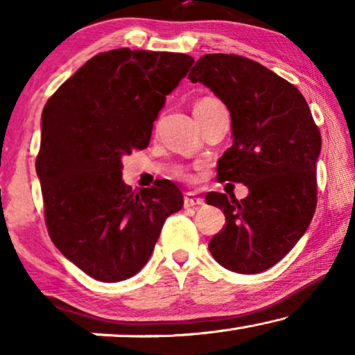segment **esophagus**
<instances>
[{
	"label": "esophagus",
	"instance_id": "1",
	"mask_svg": "<svg viewBox=\"0 0 355 355\" xmlns=\"http://www.w3.org/2000/svg\"><path fill=\"white\" fill-rule=\"evenodd\" d=\"M205 203L202 197H197L196 193H187L186 197H184V207L186 208H196V207H200Z\"/></svg>",
	"mask_w": 355,
	"mask_h": 355
}]
</instances>
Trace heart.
<instances>
[{
  "label": "heart",
  "mask_w": 355,
  "mask_h": 355,
  "mask_svg": "<svg viewBox=\"0 0 355 355\" xmlns=\"http://www.w3.org/2000/svg\"><path fill=\"white\" fill-rule=\"evenodd\" d=\"M216 101H218V100H215V98H202L200 101H197V103H196V108H197V106H205V105L216 103ZM178 174H179V176H182V173H181V171H179Z\"/></svg>",
  "instance_id": "1"
}]
</instances>
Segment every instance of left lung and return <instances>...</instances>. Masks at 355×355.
Wrapping results in <instances>:
<instances>
[{
    "mask_svg": "<svg viewBox=\"0 0 355 355\" xmlns=\"http://www.w3.org/2000/svg\"><path fill=\"white\" fill-rule=\"evenodd\" d=\"M189 79L207 85L231 113L234 140L218 159L216 179L249 187L242 200L207 193L226 216L208 249L227 270L261 273L289 254L313 218L318 125L293 84L249 58L205 55Z\"/></svg>",
    "mask_w": 355,
    "mask_h": 355,
    "instance_id": "1",
    "label": "left lung"
}]
</instances>
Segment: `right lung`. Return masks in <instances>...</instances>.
<instances>
[{"label":"right lung","instance_id":"1","mask_svg":"<svg viewBox=\"0 0 355 355\" xmlns=\"http://www.w3.org/2000/svg\"><path fill=\"white\" fill-rule=\"evenodd\" d=\"M193 64L182 53L118 48L69 77L42 113L35 169L53 244L92 278L116 283L147 263L184 205L168 179L135 192L121 157L144 150L166 95Z\"/></svg>","mask_w":355,"mask_h":355}]
</instances>
